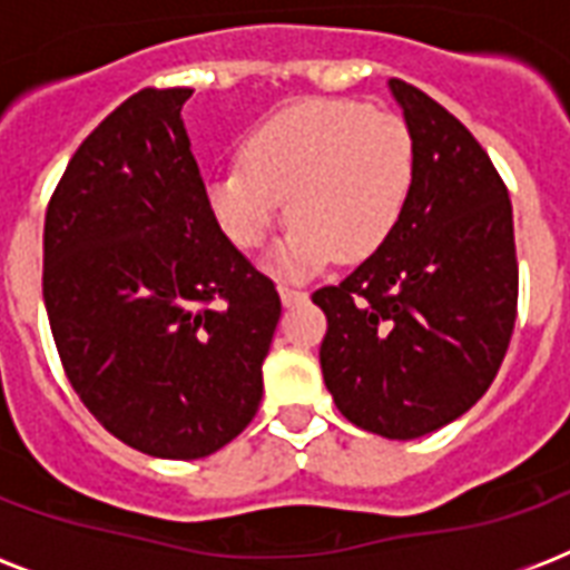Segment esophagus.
<instances>
[{
	"label": "esophagus",
	"instance_id": "34e87169",
	"mask_svg": "<svg viewBox=\"0 0 570 570\" xmlns=\"http://www.w3.org/2000/svg\"><path fill=\"white\" fill-rule=\"evenodd\" d=\"M277 293H281V302H284L286 307H289V304H298V302H304V298H307V293H304L302 286H293V284H281V286H277Z\"/></svg>",
	"mask_w": 570,
	"mask_h": 570
}]
</instances>
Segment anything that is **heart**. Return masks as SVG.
I'll list each match as a JSON object with an SVG mask.
<instances>
[{"label":"heart","mask_w":570,"mask_h":570,"mask_svg":"<svg viewBox=\"0 0 570 570\" xmlns=\"http://www.w3.org/2000/svg\"><path fill=\"white\" fill-rule=\"evenodd\" d=\"M414 180L416 145L399 115L361 100H302L242 138L239 165L209 174L204 200L239 250L263 248L289 215L272 268L307 275L334 254L343 263L375 254L405 215Z\"/></svg>","instance_id":"obj_1"}]
</instances>
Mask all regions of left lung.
Returning <instances> with one entry per match:
<instances>
[{
    "label": "left lung",
    "mask_w": 570,
    "mask_h": 570,
    "mask_svg": "<svg viewBox=\"0 0 570 570\" xmlns=\"http://www.w3.org/2000/svg\"><path fill=\"white\" fill-rule=\"evenodd\" d=\"M416 145L405 215L340 284L313 293L328 331L320 364L357 429L411 441L482 399L518 320V254L503 177L470 129L390 79Z\"/></svg>",
    "instance_id": "left-lung-1"
}]
</instances>
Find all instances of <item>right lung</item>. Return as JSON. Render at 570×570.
Returning <instances> with one entry per match:
<instances>
[{
	"instance_id": "obj_1",
	"label": "right lung",
	"mask_w": 570,
	"mask_h": 570,
	"mask_svg": "<svg viewBox=\"0 0 570 570\" xmlns=\"http://www.w3.org/2000/svg\"><path fill=\"white\" fill-rule=\"evenodd\" d=\"M141 88L67 163L43 224V304L67 381L127 446L213 455L254 420L281 320L272 277L213 222L183 124Z\"/></svg>"
}]
</instances>
